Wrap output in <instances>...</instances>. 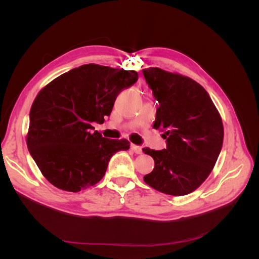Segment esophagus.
<instances>
[{
  "mask_svg": "<svg viewBox=\"0 0 259 259\" xmlns=\"http://www.w3.org/2000/svg\"><path fill=\"white\" fill-rule=\"evenodd\" d=\"M131 149H132V151L133 152H135L136 154H140L142 153V147H139V146H136V145H131Z\"/></svg>",
  "mask_w": 259,
  "mask_h": 259,
  "instance_id": "34e87169",
  "label": "esophagus"
}]
</instances>
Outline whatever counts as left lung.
Segmentation results:
<instances>
[{
	"label": "left lung",
	"instance_id": "obj_1",
	"mask_svg": "<svg viewBox=\"0 0 259 259\" xmlns=\"http://www.w3.org/2000/svg\"><path fill=\"white\" fill-rule=\"evenodd\" d=\"M159 101L153 128L164 131L166 149L146 154L154 168L144 176L147 185L169 195H186L213 170L224 142L222 116L203 86L190 77L156 67L143 69Z\"/></svg>",
	"mask_w": 259,
	"mask_h": 259
}]
</instances>
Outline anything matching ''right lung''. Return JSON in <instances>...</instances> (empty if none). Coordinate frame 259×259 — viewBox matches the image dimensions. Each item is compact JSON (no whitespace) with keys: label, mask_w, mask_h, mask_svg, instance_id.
<instances>
[{"label":"right lung","mask_w":259,"mask_h":259,"mask_svg":"<svg viewBox=\"0 0 259 259\" xmlns=\"http://www.w3.org/2000/svg\"><path fill=\"white\" fill-rule=\"evenodd\" d=\"M137 80L133 70L89 64L59 75L38 92L26 140L53 186L69 192L88 189L105 176L115 152L128 150V140L105 138L92 132V123H104L117 95Z\"/></svg>","instance_id":"right-lung-1"}]
</instances>
